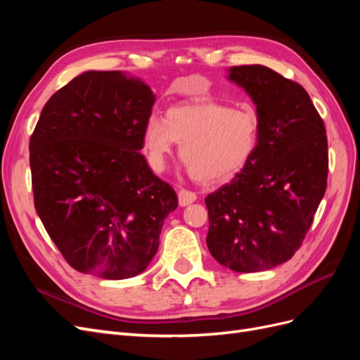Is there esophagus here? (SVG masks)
Wrapping results in <instances>:
<instances>
[{"mask_svg": "<svg viewBox=\"0 0 360 360\" xmlns=\"http://www.w3.org/2000/svg\"><path fill=\"white\" fill-rule=\"evenodd\" d=\"M193 201H197V193L189 191V189H180L179 192V202L180 205H189Z\"/></svg>", "mask_w": 360, "mask_h": 360, "instance_id": "34e87169", "label": "esophagus"}]
</instances>
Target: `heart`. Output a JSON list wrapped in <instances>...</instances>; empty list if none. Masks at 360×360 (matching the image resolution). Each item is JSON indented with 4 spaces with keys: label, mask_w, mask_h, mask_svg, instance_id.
Listing matches in <instances>:
<instances>
[{
    "label": "heart",
    "mask_w": 360,
    "mask_h": 360,
    "mask_svg": "<svg viewBox=\"0 0 360 360\" xmlns=\"http://www.w3.org/2000/svg\"><path fill=\"white\" fill-rule=\"evenodd\" d=\"M259 122L250 108H228L217 102L172 106L165 120L150 115L143 146L150 165L162 171L176 143L180 159L193 179L202 183L225 180L252 158Z\"/></svg>",
    "instance_id": "b5f03b06"
}]
</instances>
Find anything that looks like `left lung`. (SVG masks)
<instances>
[{
    "label": "left lung",
    "instance_id": "left-lung-1",
    "mask_svg": "<svg viewBox=\"0 0 360 360\" xmlns=\"http://www.w3.org/2000/svg\"><path fill=\"white\" fill-rule=\"evenodd\" d=\"M230 79L257 105L258 143L243 169L207 195V246L219 264L250 274L302 246L328 188V136L300 84L261 64L231 68Z\"/></svg>",
    "mask_w": 360,
    "mask_h": 360
}]
</instances>
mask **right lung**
<instances>
[{
	"instance_id": "obj_1",
	"label": "right lung",
	"mask_w": 360,
	"mask_h": 360,
	"mask_svg": "<svg viewBox=\"0 0 360 360\" xmlns=\"http://www.w3.org/2000/svg\"><path fill=\"white\" fill-rule=\"evenodd\" d=\"M155 96L118 70L76 76L30 138L34 207L69 266L103 279L146 270L177 193L150 169L143 132Z\"/></svg>"
}]
</instances>
